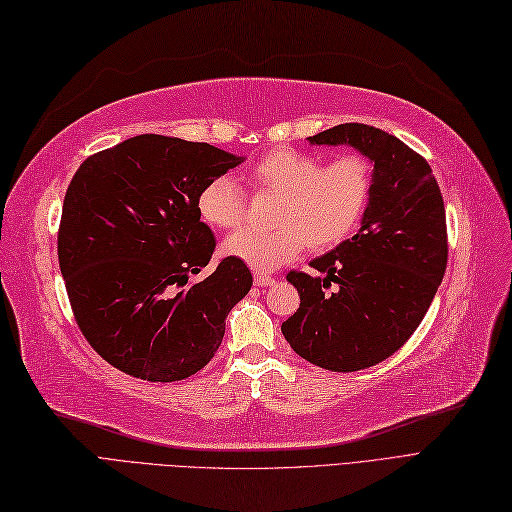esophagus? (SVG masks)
Returning a JSON list of instances; mask_svg holds the SVG:
<instances>
[{"label": "esophagus", "mask_w": 512, "mask_h": 512, "mask_svg": "<svg viewBox=\"0 0 512 512\" xmlns=\"http://www.w3.org/2000/svg\"><path fill=\"white\" fill-rule=\"evenodd\" d=\"M255 285L257 287H270V285H274V278L266 276V274H255Z\"/></svg>", "instance_id": "34e87169"}]
</instances>
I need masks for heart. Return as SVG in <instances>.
<instances>
[{"mask_svg":"<svg viewBox=\"0 0 512 512\" xmlns=\"http://www.w3.org/2000/svg\"><path fill=\"white\" fill-rule=\"evenodd\" d=\"M246 178L253 189L280 195L276 229H244L223 242V253L257 274H270L298 259L306 244L323 253L355 232L370 204L374 168L359 153L323 163L298 148L276 146L246 170ZM197 214L212 229H236L246 214V193L234 178H212L197 193Z\"/></svg>","mask_w":512,"mask_h":512,"instance_id":"obj_1","label":"heart"}]
</instances>
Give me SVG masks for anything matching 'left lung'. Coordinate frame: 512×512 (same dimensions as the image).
Returning a JSON list of instances; mask_svg holds the SVG:
<instances>
[{
	"mask_svg": "<svg viewBox=\"0 0 512 512\" xmlns=\"http://www.w3.org/2000/svg\"><path fill=\"white\" fill-rule=\"evenodd\" d=\"M349 144L374 163V185L359 232L310 261L325 274L291 270L300 308L283 323L291 349L332 372L381 364L423 321L447 270V217L430 163L402 140L364 123L308 138ZM332 282L339 291L325 296Z\"/></svg>",
	"mask_w": 512,
	"mask_h": 512,
	"instance_id": "1",
	"label": "left lung"
}]
</instances>
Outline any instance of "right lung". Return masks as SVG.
<instances>
[{"instance_id":"obj_1","label":"right lung","mask_w":512,"mask_h":512,"mask_svg":"<svg viewBox=\"0 0 512 512\" xmlns=\"http://www.w3.org/2000/svg\"><path fill=\"white\" fill-rule=\"evenodd\" d=\"M240 161L206 142L142 134L76 170L63 200L59 268L82 336L110 366L172 383L217 353L253 276L225 257L191 283L217 246L197 193Z\"/></svg>"}]
</instances>
